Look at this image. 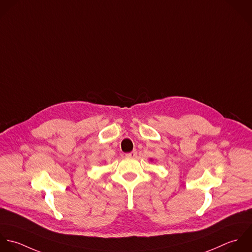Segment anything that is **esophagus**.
I'll list each match as a JSON object with an SVG mask.
<instances>
[{
  "mask_svg": "<svg viewBox=\"0 0 252 252\" xmlns=\"http://www.w3.org/2000/svg\"><path fill=\"white\" fill-rule=\"evenodd\" d=\"M136 155H137L136 151H132L126 154V157H127V158H134V157H136Z\"/></svg>",
  "mask_w": 252,
  "mask_h": 252,
  "instance_id": "obj_1",
  "label": "esophagus"
}]
</instances>
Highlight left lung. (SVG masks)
Returning a JSON list of instances; mask_svg holds the SVG:
<instances>
[{"mask_svg":"<svg viewBox=\"0 0 252 252\" xmlns=\"http://www.w3.org/2000/svg\"><path fill=\"white\" fill-rule=\"evenodd\" d=\"M150 160L152 161V160H153V158H150Z\"/></svg>","mask_w":252,"mask_h":252,"instance_id":"obj_1","label":"left lung"}]
</instances>
